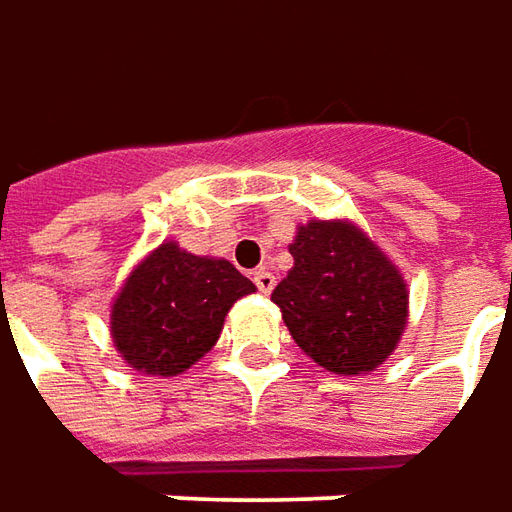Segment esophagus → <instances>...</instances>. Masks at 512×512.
Returning a JSON list of instances; mask_svg holds the SVG:
<instances>
[{
	"label": "esophagus",
	"mask_w": 512,
	"mask_h": 512,
	"mask_svg": "<svg viewBox=\"0 0 512 512\" xmlns=\"http://www.w3.org/2000/svg\"><path fill=\"white\" fill-rule=\"evenodd\" d=\"M252 280H255V286H257V291H260V294H269V291L274 289V283H277V280H274V274L266 272V269L255 272V277H252Z\"/></svg>",
	"instance_id": "34e87169"
}]
</instances>
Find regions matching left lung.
<instances>
[{
  "label": "left lung",
  "instance_id": "8db88e82",
  "mask_svg": "<svg viewBox=\"0 0 512 512\" xmlns=\"http://www.w3.org/2000/svg\"><path fill=\"white\" fill-rule=\"evenodd\" d=\"M294 266L272 300L311 360L357 377L391 357L408 323V286L351 221H309L289 246Z\"/></svg>",
  "mask_w": 512,
  "mask_h": 512
}]
</instances>
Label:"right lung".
I'll return each mask as SVG.
<instances>
[{"label":"right lung","instance_id":"right-lung-1","mask_svg":"<svg viewBox=\"0 0 512 512\" xmlns=\"http://www.w3.org/2000/svg\"><path fill=\"white\" fill-rule=\"evenodd\" d=\"M252 291L255 283L229 260L192 255L167 240L135 266L113 300L115 351L141 374H184L218 343L235 300Z\"/></svg>","mask_w":512,"mask_h":512}]
</instances>
